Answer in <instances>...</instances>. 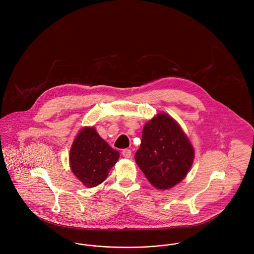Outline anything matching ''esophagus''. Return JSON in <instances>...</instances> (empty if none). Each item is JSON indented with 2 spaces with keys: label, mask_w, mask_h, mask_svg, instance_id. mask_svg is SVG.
Segmentation results:
<instances>
[{
  "label": "esophagus",
  "mask_w": 254,
  "mask_h": 254,
  "mask_svg": "<svg viewBox=\"0 0 254 254\" xmlns=\"http://www.w3.org/2000/svg\"><path fill=\"white\" fill-rule=\"evenodd\" d=\"M122 155H123L124 158L130 159L131 156H132V152H131V150H129V149H125V150L122 151Z\"/></svg>",
  "instance_id": "1"
}]
</instances>
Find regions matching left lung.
I'll list each match as a JSON object with an SVG mask.
<instances>
[{
    "mask_svg": "<svg viewBox=\"0 0 254 254\" xmlns=\"http://www.w3.org/2000/svg\"><path fill=\"white\" fill-rule=\"evenodd\" d=\"M193 160L189 139L169 114L159 113L145 124L135 161L155 187L168 189L179 183Z\"/></svg>",
    "mask_w": 254,
    "mask_h": 254,
    "instance_id": "obj_1",
    "label": "left lung"
}]
</instances>
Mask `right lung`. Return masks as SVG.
Masks as SVG:
<instances>
[{
    "label": "right lung",
    "mask_w": 254,
    "mask_h": 254,
    "mask_svg": "<svg viewBox=\"0 0 254 254\" xmlns=\"http://www.w3.org/2000/svg\"><path fill=\"white\" fill-rule=\"evenodd\" d=\"M69 159L73 173L90 188L106 179L119 159V152L112 149L93 127H85L75 138Z\"/></svg>",
    "instance_id": "right-lung-1"
}]
</instances>
